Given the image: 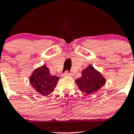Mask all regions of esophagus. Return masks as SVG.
I'll list each match as a JSON object with an SVG mask.
<instances>
[{"label": "esophagus", "instance_id": "34e87169", "mask_svg": "<svg viewBox=\"0 0 134 134\" xmlns=\"http://www.w3.org/2000/svg\"><path fill=\"white\" fill-rule=\"evenodd\" d=\"M72 75H73L71 74V73H69V72L67 71H65V72L63 74V77H72Z\"/></svg>", "mask_w": 134, "mask_h": 134}]
</instances>
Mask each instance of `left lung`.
I'll list each match as a JSON object with an SVG mask.
<instances>
[{
	"instance_id": "left-lung-1",
	"label": "left lung",
	"mask_w": 134,
	"mask_h": 134,
	"mask_svg": "<svg viewBox=\"0 0 134 134\" xmlns=\"http://www.w3.org/2000/svg\"><path fill=\"white\" fill-rule=\"evenodd\" d=\"M79 88L86 94L97 92L104 85L106 80L92 66L89 65L82 71V76L76 79Z\"/></svg>"
}]
</instances>
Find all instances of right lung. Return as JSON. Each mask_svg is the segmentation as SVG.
<instances>
[{"instance_id": "1", "label": "right lung", "mask_w": 134, "mask_h": 134, "mask_svg": "<svg viewBox=\"0 0 134 134\" xmlns=\"http://www.w3.org/2000/svg\"><path fill=\"white\" fill-rule=\"evenodd\" d=\"M58 77L52 75L46 66L36 69L30 78L31 85L37 92L43 96H47L54 91L58 80Z\"/></svg>"}]
</instances>
